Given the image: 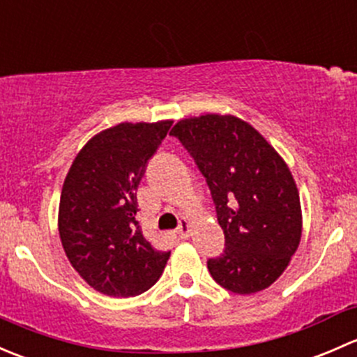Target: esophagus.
Returning a JSON list of instances; mask_svg holds the SVG:
<instances>
[{"label": "esophagus", "mask_w": 357, "mask_h": 357, "mask_svg": "<svg viewBox=\"0 0 357 357\" xmlns=\"http://www.w3.org/2000/svg\"><path fill=\"white\" fill-rule=\"evenodd\" d=\"M176 235H178L181 240L190 238V235H192V225H190L188 219H183L181 225H179V228L176 229Z\"/></svg>", "instance_id": "1"}]
</instances>
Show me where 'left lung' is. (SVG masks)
<instances>
[{
  "instance_id": "8db88e82",
  "label": "left lung",
  "mask_w": 357,
  "mask_h": 357,
  "mask_svg": "<svg viewBox=\"0 0 357 357\" xmlns=\"http://www.w3.org/2000/svg\"><path fill=\"white\" fill-rule=\"evenodd\" d=\"M171 135L204 174L225 231V252L207 268L222 289L248 295L282 276L302 235L298 190L289 165L235 115L179 121Z\"/></svg>"
}]
</instances>
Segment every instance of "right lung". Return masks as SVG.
<instances>
[{"instance_id":"add662e5","label":"right lung","mask_w":357,"mask_h":357,"mask_svg":"<svg viewBox=\"0 0 357 357\" xmlns=\"http://www.w3.org/2000/svg\"><path fill=\"white\" fill-rule=\"evenodd\" d=\"M171 126L121 122L93 136L68 169L60 195V240L72 268L100 294H143L167 264L171 252L157 250L136 221V190Z\"/></svg>"}]
</instances>
